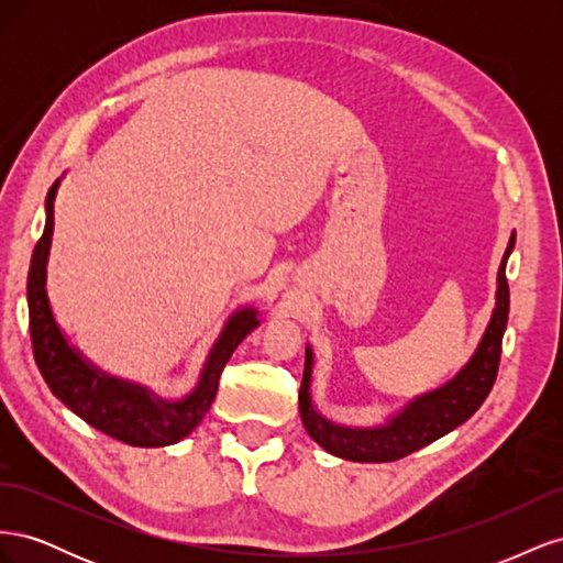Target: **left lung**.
Wrapping results in <instances>:
<instances>
[{"instance_id": "8db88e82", "label": "left lung", "mask_w": 563, "mask_h": 563, "mask_svg": "<svg viewBox=\"0 0 563 563\" xmlns=\"http://www.w3.org/2000/svg\"><path fill=\"white\" fill-rule=\"evenodd\" d=\"M517 242V232L509 234L505 255L498 267L496 282V305L490 319L479 338V345L472 352L465 366L451 380L430 391L408 399L395 413L383 418L378 424L352 428L340 424L323 416L312 399V373H314V350L308 343L305 347V371L298 391L300 420L305 430L317 444L343 460L354 463H391L422 446L432 444L439 437L453 432L474 416L476 408L484 404L488 391L496 383L500 364V345L509 314V286L505 277L507 258Z\"/></svg>"}]
</instances>
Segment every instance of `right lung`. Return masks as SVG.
<instances>
[{
  "mask_svg": "<svg viewBox=\"0 0 563 563\" xmlns=\"http://www.w3.org/2000/svg\"><path fill=\"white\" fill-rule=\"evenodd\" d=\"M63 178L51 185L46 195V223L42 240L32 251L27 272V310L35 362L54 397L91 428L129 446L159 449L178 444L207 416L216 399L220 373L242 340L261 327V312L253 305H242L228 317L201 364L195 387L180 399H166L147 385L112 376L93 364L67 340L46 291V267L51 240H54V201Z\"/></svg>",
  "mask_w": 563,
  "mask_h": 563,
  "instance_id": "right-lung-1",
  "label": "right lung"
}]
</instances>
